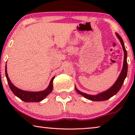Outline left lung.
<instances>
[{"instance_id":"left-lung-1","label":"left lung","mask_w":135,"mask_h":135,"mask_svg":"<svg viewBox=\"0 0 135 135\" xmlns=\"http://www.w3.org/2000/svg\"><path fill=\"white\" fill-rule=\"evenodd\" d=\"M116 36H117V38H119L120 42L122 45V48L123 50V52H124V59H123V64L122 69L121 73L120 74L119 77H118L117 80L115 81V82L114 83V84L112 85L111 87L109 88L108 90H106V91L101 92L100 93L97 94L96 95H88V94L83 93V92L79 91V90L76 88V86H75V90L78 93L80 94L83 97L85 98L89 99L91 101H106L107 99L113 97L117 93V92L119 91L120 89L122 86L124 82V80L125 78L127 77V71H128V64H127V53L125 49L124 43L122 38H121V37L119 36L117 33H115Z\"/></svg>"}]
</instances>
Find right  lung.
Wrapping results in <instances>:
<instances>
[{
    "label": "right lung",
    "mask_w": 135,
    "mask_h": 135,
    "mask_svg": "<svg viewBox=\"0 0 135 135\" xmlns=\"http://www.w3.org/2000/svg\"><path fill=\"white\" fill-rule=\"evenodd\" d=\"M5 75H6L7 82H8V85L10 86V88L12 90L13 93L15 95L16 97L21 99V100L25 102H40L43 100L44 98H45L47 97L48 95H49L51 93L53 90V81L54 80L55 77H53V78L51 79L50 82L48 86V87L45 90L43 91H27L22 90L21 89L16 87L11 82V81L8 76L7 71V64L5 66Z\"/></svg>",
    "instance_id": "obj_1"
}]
</instances>
